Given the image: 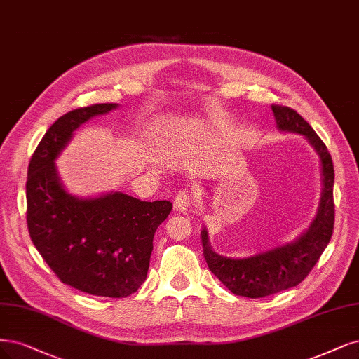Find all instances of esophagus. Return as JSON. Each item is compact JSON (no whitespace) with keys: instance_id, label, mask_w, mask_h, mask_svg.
Listing matches in <instances>:
<instances>
[{"instance_id":"esophagus-1","label":"esophagus","mask_w":359,"mask_h":359,"mask_svg":"<svg viewBox=\"0 0 359 359\" xmlns=\"http://www.w3.org/2000/svg\"><path fill=\"white\" fill-rule=\"evenodd\" d=\"M191 203H193V197L189 190H181L175 196V208L178 211H187V209L191 206Z\"/></svg>"}]
</instances>
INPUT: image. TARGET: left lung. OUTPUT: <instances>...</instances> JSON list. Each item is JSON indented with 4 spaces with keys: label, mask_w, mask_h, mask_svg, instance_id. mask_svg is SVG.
<instances>
[{
    "label": "left lung",
    "mask_w": 359,
    "mask_h": 359,
    "mask_svg": "<svg viewBox=\"0 0 359 359\" xmlns=\"http://www.w3.org/2000/svg\"><path fill=\"white\" fill-rule=\"evenodd\" d=\"M271 109L280 130L304 135L315 147L323 165L324 190L320 196L318 215L307 231L295 242L271 251L241 259L221 257L209 245L208 231H202L203 255L209 270L233 294L248 299L267 297L297 287L318 263L334 230V197H332L334 166L327 145L295 109L276 104L271 105Z\"/></svg>",
    "instance_id": "8db88e82"
}]
</instances>
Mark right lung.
Listing matches in <instances>:
<instances>
[{
	"instance_id": "right-lung-1",
	"label": "right lung",
	"mask_w": 359,
	"mask_h": 359,
	"mask_svg": "<svg viewBox=\"0 0 359 359\" xmlns=\"http://www.w3.org/2000/svg\"><path fill=\"white\" fill-rule=\"evenodd\" d=\"M116 107L72 109L48 128L29 160L27 222L32 243L60 282L92 295L121 299L144 283L154 233L172 203L141 202L125 193L79 199L64 190L55 168L72 132Z\"/></svg>"
}]
</instances>
